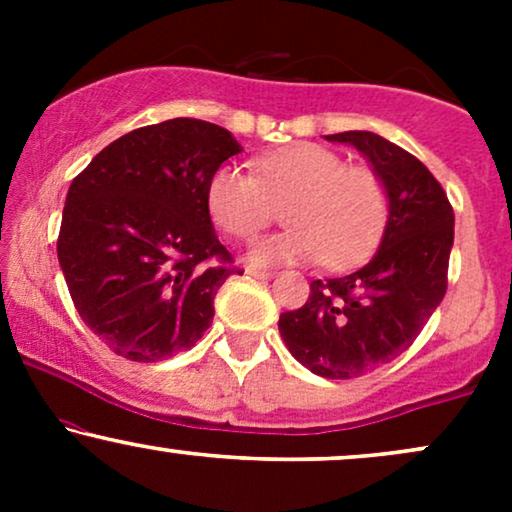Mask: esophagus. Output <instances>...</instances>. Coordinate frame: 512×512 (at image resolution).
I'll list each match as a JSON object with an SVG mask.
<instances>
[{"label": "esophagus", "mask_w": 512, "mask_h": 512, "mask_svg": "<svg viewBox=\"0 0 512 512\" xmlns=\"http://www.w3.org/2000/svg\"><path fill=\"white\" fill-rule=\"evenodd\" d=\"M248 274L255 276V279H260V281H269L274 276L272 272H262V269H255V267H248Z\"/></svg>", "instance_id": "esophagus-1"}]
</instances>
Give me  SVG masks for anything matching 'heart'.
I'll return each instance as SVG.
<instances>
[{
	"mask_svg": "<svg viewBox=\"0 0 512 512\" xmlns=\"http://www.w3.org/2000/svg\"><path fill=\"white\" fill-rule=\"evenodd\" d=\"M211 221L233 238H252L284 209L291 231L252 245L255 264L317 262L346 269L370 255L387 221L385 182L320 144H291L255 163V175L223 166L207 187Z\"/></svg>",
	"mask_w": 512,
	"mask_h": 512,
	"instance_id": "obj_1",
	"label": "heart"
}]
</instances>
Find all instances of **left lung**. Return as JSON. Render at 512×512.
<instances>
[{
	"instance_id": "left-lung-1",
	"label": "left lung",
	"mask_w": 512,
	"mask_h": 512,
	"mask_svg": "<svg viewBox=\"0 0 512 512\" xmlns=\"http://www.w3.org/2000/svg\"><path fill=\"white\" fill-rule=\"evenodd\" d=\"M368 158L387 190L380 248L356 272L310 284L303 308L281 313L291 356L320 378L349 380L409 349L448 291L455 214L431 170L373 132L327 134Z\"/></svg>"
}]
</instances>
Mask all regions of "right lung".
<instances>
[{"label": "right lung", "instance_id": "obj_1", "mask_svg": "<svg viewBox=\"0 0 512 512\" xmlns=\"http://www.w3.org/2000/svg\"><path fill=\"white\" fill-rule=\"evenodd\" d=\"M240 151L228 129L175 117L115 139L72 180L57 257L81 320L117 356L156 363L209 330L216 291L240 269L207 187Z\"/></svg>", "mask_w": 512, "mask_h": 512}]
</instances>
